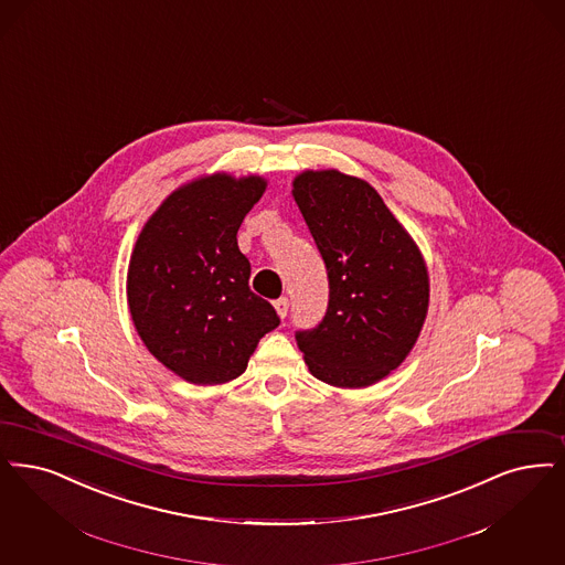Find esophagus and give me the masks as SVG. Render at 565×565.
<instances>
[{"instance_id":"34e87169","label":"esophagus","mask_w":565,"mask_h":565,"mask_svg":"<svg viewBox=\"0 0 565 565\" xmlns=\"http://www.w3.org/2000/svg\"><path fill=\"white\" fill-rule=\"evenodd\" d=\"M273 307H275L277 316L284 319V317L288 316V309H290V300H288L286 296H281V298H277V300L273 302Z\"/></svg>"}]
</instances>
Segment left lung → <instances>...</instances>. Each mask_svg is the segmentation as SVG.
I'll use <instances>...</instances> for the list:
<instances>
[{
  "instance_id": "left-lung-1",
  "label": "left lung",
  "mask_w": 565,
  "mask_h": 565,
  "mask_svg": "<svg viewBox=\"0 0 565 565\" xmlns=\"http://www.w3.org/2000/svg\"><path fill=\"white\" fill-rule=\"evenodd\" d=\"M330 281L328 311L296 332L309 372L340 388L383 381L404 362L429 311V273L370 182L307 170L292 182Z\"/></svg>"
}]
</instances>
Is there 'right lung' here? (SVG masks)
I'll list each match as a JSON object with an SVG mask.
<instances>
[{"label":"right lung","instance_id":"obj_1","mask_svg":"<svg viewBox=\"0 0 565 565\" xmlns=\"http://www.w3.org/2000/svg\"><path fill=\"white\" fill-rule=\"evenodd\" d=\"M263 177L216 172L172 191L136 239L128 307L151 355L193 384H223L246 372L258 340L279 326L249 290V260L237 231L263 198Z\"/></svg>","mask_w":565,"mask_h":565}]
</instances>
